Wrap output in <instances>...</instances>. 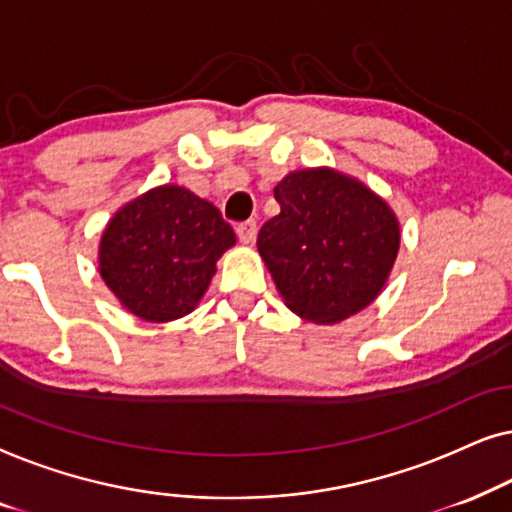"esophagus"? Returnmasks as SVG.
<instances>
[{
	"instance_id": "34e87169",
	"label": "esophagus",
	"mask_w": 512,
	"mask_h": 512,
	"mask_svg": "<svg viewBox=\"0 0 512 512\" xmlns=\"http://www.w3.org/2000/svg\"><path fill=\"white\" fill-rule=\"evenodd\" d=\"M235 230H237V237H240V242H242V244H251V242L256 240L258 226H256V221H254V219H249V221L240 223V226H237Z\"/></svg>"
}]
</instances>
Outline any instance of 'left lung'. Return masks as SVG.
Returning <instances> with one entry per match:
<instances>
[{
    "instance_id": "left-lung-1",
    "label": "left lung",
    "mask_w": 512,
    "mask_h": 512,
    "mask_svg": "<svg viewBox=\"0 0 512 512\" xmlns=\"http://www.w3.org/2000/svg\"><path fill=\"white\" fill-rule=\"evenodd\" d=\"M275 200L282 212L263 223L256 247L284 305L324 326L366 310L401 247L389 202L333 167L289 172Z\"/></svg>"
}]
</instances>
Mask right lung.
Wrapping results in <instances>:
<instances>
[{
  "mask_svg": "<svg viewBox=\"0 0 512 512\" xmlns=\"http://www.w3.org/2000/svg\"><path fill=\"white\" fill-rule=\"evenodd\" d=\"M235 233L212 202L163 184L125 202L102 230L100 277L125 310L165 324L191 314L235 247Z\"/></svg>",
  "mask_w": 512,
  "mask_h": 512,
  "instance_id": "right-lung-1",
  "label": "right lung"
}]
</instances>
